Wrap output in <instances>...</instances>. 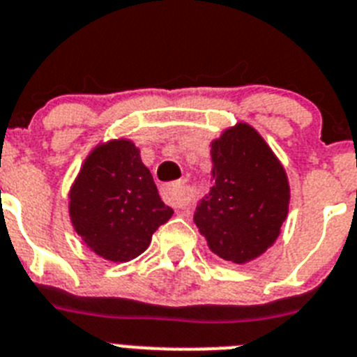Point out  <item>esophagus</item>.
Listing matches in <instances>:
<instances>
[{
  "instance_id": "1",
  "label": "esophagus",
  "mask_w": 357,
  "mask_h": 357,
  "mask_svg": "<svg viewBox=\"0 0 357 357\" xmlns=\"http://www.w3.org/2000/svg\"><path fill=\"white\" fill-rule=\"evenodd\" d=\"M161 197H163L165 203H169L174 208H185V206L190 205V196H188L187 188L179 181L161 187Z\"/></svg>"
}]
</instances>
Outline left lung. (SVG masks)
<instances>
[{
	"label": "left lung",
	"mask_w": 357,
	"mask_h": 357,
	"mask_svg": "<svg viewBox=\"0 0 357 357\" xmlns=\"http://www.w3.org/2000/svg\"><path fill=\"white\" fill-rule=\"evenodd\" d=\"M212 187L194 223L214 254L247 263L272 247L289 212L285 169L247 123L212 142Z\"/></svg>",
	"instance_id": "8db88e82"
}]
</instances>
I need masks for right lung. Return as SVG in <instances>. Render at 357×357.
Returning a JSON list of instances; mask_svg holds the SVG:
<instances>
[{"label":"right lung","mask_w":357,"mask_h":357,"mask_svg":"<svg viewBox=\"0 0 357 357\" xmlns=\"http://www.w3.org/2000/svg\"><path fill=\"white\" fill-rule=\"evenodd\" d=\"M70 220L98 256L130 261L151 245L172 208L161 202L151 170L132 142L96 146L70 188Z\"/></svg>","instance_id":"right-lung-1"}]
</instances>
